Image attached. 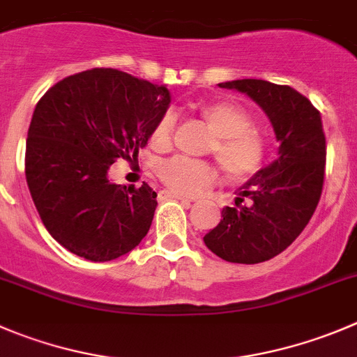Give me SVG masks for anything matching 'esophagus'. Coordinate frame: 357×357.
Instances as JSON below:
<instances>
[{
    "label": "esophagus",
    "instance_id": "34e87169",
    "mask_svg": "<svg viewBox=\"0 0 357 357\" xmlns=\"http://www.w3.org/2000/svg\"><path fill=\"white\" fill-rule=\"evenodd\" d=\"M159 199H181V202H185V203L192 202V199L184 198V196H181V195H175V192H172V191H161L159 192Z\"/></svg>",
    "mask_w": 357,
    "mask_h": 357
}]
</instances>
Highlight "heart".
I'll list each match as a JSON object with an SVG mask.
<instances>
[{
    "label": "heart",
    "instance_id": "b5f03b06",
    "mask_svg": "<svg viewBox=\"0 0 357 357\" xmlns=\"http://www.w3.org/2000/svg\"><path fill=\"white\" fill-rule=\"evenodd\" d=\"M198 114L212 133L208 151L215 155L224 175L233 182H243L256 175L264 165L268 142L249 112L235 101L215 100L198 107ZM175 115L166 112L155 122L151 142L158 149L169 147ZM159 181L175 195L196 196L215 182V168L206 161L188 158H172L158 166Z\"/></svg>",
    "mask_w": 357,
    "mask_h": 357
}]
</instances>
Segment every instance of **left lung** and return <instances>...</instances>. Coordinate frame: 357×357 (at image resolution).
Wrapping results in <instances>:
<instances>
[{
	"label": "left lung",
	"instance_id": "8db88e82",
	"mask_svg": "<svg viewBox=\"0 0 357 357\" xmlns=\"http://www.w3.org/2000/svg\"><path fill=\"white\" fill-rule=\"evenodd\" d=\"M219 87L252 98L270 117L280 147L278 158L240 189L236 206H226L203 240L224 261L263 263L287 249L317 208L326 169L321 114L289 86L242 79Z\"/></svg>",
	"mask_w": 357,
	"mask_h": 357
}]
</instances>
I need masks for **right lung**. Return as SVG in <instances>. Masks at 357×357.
<instances>
[{"instance_id": "add662e5", "label": "right lung", "mask_w": 357, "mask_h": 357, "mask_svg": "<svg viewBox=\"0 0 357 357\" xmlns=\"http://www.w3.org/2000/svg\"><path fill=\"white\" fill-rule=\"evenodd\" d=\"M169 91L114 68L54 84L38 101L26 142V181L43 226L89 261L130 252L154 219L155 192L108 181L117 159L138 158Z\"/></svg>"}]
</instances>
